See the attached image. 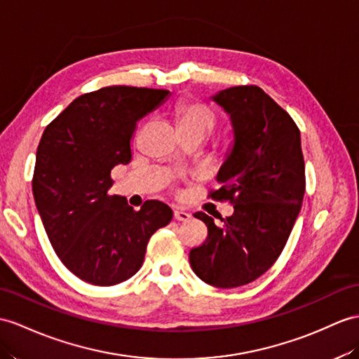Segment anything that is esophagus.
Returning <instances> with one entry per match:
<instances>
[{"label": "esophagus", "mask_w": 359, "mask_h": 359, "mask_svg": "<svg viewBox=\"0 0 359 359\" xmlns=\"http://www.w3.org/2000/svg\"><path fill=\"white\" fill-rule=\"evenodd\" d=\"M173 219L175 221H189L190 219V215L182 212V210H175L173 212Z\"/></svg>", "instance_id": "1"}]
</instances>
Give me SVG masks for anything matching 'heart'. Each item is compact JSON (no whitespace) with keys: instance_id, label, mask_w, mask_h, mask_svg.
<instances>
[{"instance_id":"heart-1","label":"heart","mask_w":359,"mask_h":359,"mask_svg":"<svg viewBox=\"0 0 359 359\" xmlns=\"http://www.w3.org/2000/svg\"><path fill=\"white\" fill-rule=\"evenodd\" d=\"M169 116L181 137L198 135L205 138L216 128V114L205 103L180 99L172 104Z\"/></svg>"}]
</instances>
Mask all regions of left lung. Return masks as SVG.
<instances>
[{
    "mask_svg": "<svg viewBox=\"0 0 359 359\" xmlns=\"http://www.w3.org/2000/svg\"><path fill=\"white\" fill-rule=\"evenodd\" d=\"M213 100L230 114L234 146L217 173L222 186L208 198L229 201L234 213L221 226L195 213L208 234L189 259L203 282L236 287L255 282L282 255L303 203L304 160L299 126L259 86H233Z\"/></svg>",
    "mask_w": 359,
    "mask_h": 359,
    "instance_id": "left-lung-1",
    "label": "left lung"
}]
</instances>
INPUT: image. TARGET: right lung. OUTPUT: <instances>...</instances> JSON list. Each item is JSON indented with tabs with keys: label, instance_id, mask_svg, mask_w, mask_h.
Wrapping results in <instances>:
<instances>
[{
	"label": "right lung",
	"instance_id": "right-lung-1",
	"mask_svg": "<svg viewBox=\"0 0 359 359\" xmlns=\"http://www.w3.org/2000/svg\"><path fill=\"white\" fill-rule=\"evenodd\" d=\"M168 94L104 86L79 95L41 137L34 203L57 257L86 283L112 286L133 277L151 236L172 221V208L160 201H146L135 212L123 196L108 194L111 170L133 158L137 121Z\"/></svg>",
	"mask_w": 359,
	"mask_h": 359
}]
</instances>
